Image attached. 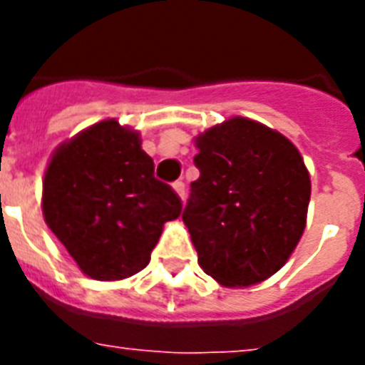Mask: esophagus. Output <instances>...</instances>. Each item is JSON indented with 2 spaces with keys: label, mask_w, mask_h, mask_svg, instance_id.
Listing matches in <instances>:
<instances>
[{
  "label": "esophagus",
  "mask_w": 365,
  "mask_h": 365,
  "mask_svg": "<svg viewBox=\"0 0 365 365\" xmlns=\"http://www.w3.org/2000/svg\"><path fill=\"white\" fill-rule=\"evenodd\" d=\"M174 191H176L180 199L185 200V195H187V193H185V183H183V182H176V183H174Z\"/></svg>",
  "instance_id": "obj_1"
}]
</instances>
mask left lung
Wrapping results in <instances>:
<instances>
[{
	"label": "left lung",
	"mask_w": 365,
	"mask_h": 365,
	"mask_svg": "<svg viewBox=\"0 0 365 365\" xmlns=\"http://www.w3.org/2000/svg\"><path fill=\"white\" fill-rule=\"evenodd\" d=\"M195 145L200 176L182 220L199 265L227 288L263 282L305 231L311 178L303 157L280 132L246 117L212 126Z\"/></svg>",
	"instance_id": "8db88e82"
}]
</instances>
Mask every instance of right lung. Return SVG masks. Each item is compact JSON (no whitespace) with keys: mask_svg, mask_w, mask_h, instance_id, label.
<instances>
[{"mask_svg":"<svg viewBox=\"0 0 365 365\" xmlns=\"http://www.w3.org/2000/svg\"><path fill=\"white\" fill-rule=\"evenodd\" d=\"M136 130L115 119L64 142L43 180V217L87 277L123 280L151 259L163 225L182 214L174 189L153 176Z\"/></svg>","mask_w":365,"mask_h":365,"instance_id":"1","label":"right lung"}]
</instances>
